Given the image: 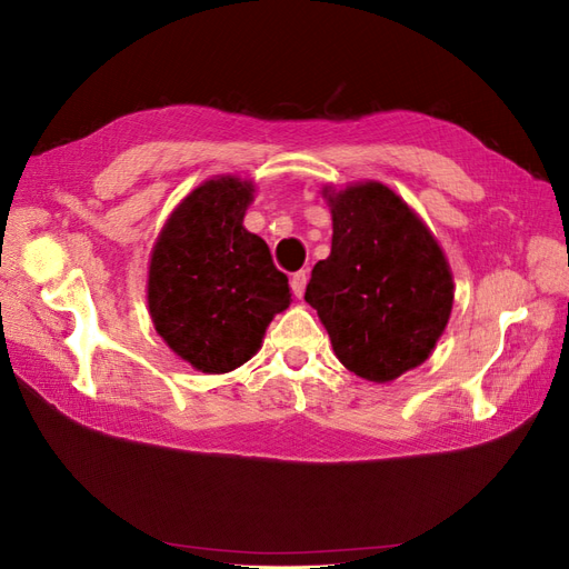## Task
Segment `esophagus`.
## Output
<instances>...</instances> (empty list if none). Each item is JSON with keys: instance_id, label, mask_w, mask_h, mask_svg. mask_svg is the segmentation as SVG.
<instances>
[{"instance_id": "34e87169", "label": "esophagus", "mask_w": 569, "mask_h": 569, "mask_svg": "<svg viewBox=\"0 0 569 569\" xmlns=\"http://www.w3.org/2000/svg\"><path fill=\"white\" fill-rule=\"evenodd\" d=\"M306 282H308V272L306 270H299L291 274V291H295V297L301 299L303 291H306Z\"/></svg>"}]
</instances>
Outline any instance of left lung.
Listing matches in <instances>:
<instances>
[{
    "label": "left lung",
    "mask_w": 569,
    "mask_h": 569,
    "mask_svg": "<svg viewBox=\"0 0 569 569\" xmlns=\"http://www.w3.org/2000/svg\"><path fill=\"white\" fill-rule=\"evenodd\" d=\"M332 251L318 261L306 301L337 358L370 382H391L435 351L453 308L449 261L425 222L382 182L322 189Z\"/></svg>",
    "instance_id": "left-lung-1"
}]
</instances>
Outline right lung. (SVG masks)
Returning <instances> with one entry per match:
<instances>
[{"instance_id": "obj_1", "label": "right lung", "mask_w": 569, "mask_h": 569, "mask_svg": "<svg viewBox=\"0 0 569 569\" xmlns=\"http://www.w3.org/2000/svg\"><path fill=\"white\" fill-rule=\"evenodd\" d=\"M253 184L206 180L170 213L149 261L147 301L157 332L189 366L220 375L261 349L291 301L268 244L244 228Z\"/></svg>"}]
</instances>
